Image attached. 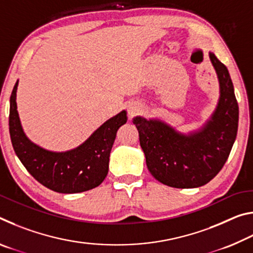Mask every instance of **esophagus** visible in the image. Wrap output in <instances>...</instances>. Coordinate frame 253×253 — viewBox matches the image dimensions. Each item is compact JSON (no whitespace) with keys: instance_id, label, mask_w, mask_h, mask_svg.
<instances>
[{"instance_id":"obj_1","label":"esophagus","mask_w":253,"mask_h":253,"mask_svg":"<svg viewBox=\"0 0 253 253\" xmlns=\"http://www.w3.org/2000/svg\"><path fill=\"white\" fill-rule=\"evenodd\" d=\"M128 116L131 119L132 117L135 116L136 114H138L140 111V106L138 104H130L128 106Z\"/></svg>"}]
</instances>
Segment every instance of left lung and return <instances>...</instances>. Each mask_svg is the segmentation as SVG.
I'll list each match as a JSON object with an SVG mask.
<instances>
[{"instance_id":"left-lung-1","label":"left lung","mask_w":253,"mask_h":253,"mask_svg":"<svg viewBox=\"0 0 253 253\" xmlns=\"http://www.w3.org/2000/svg\"><path fill=\"white\" fill-rule=\"evenodd\" d=\"M209 57L220 96L215 109L199 129L185 134L160 118L132 119L148 170L170 187L194 188L209 183L223 168L237 137L239 106L232 80L215 54L209 52Z\"/></svg>"}]
</instances>
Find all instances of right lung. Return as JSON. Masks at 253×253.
<instances>
[{
    "label": "right lung",
    "mask_w": 253,
    "mask_h": 253,
    "mask_svg": "<svg viewBox=\"0 0 253 253\" xmlns=\"http://www.w3.org/2000/svg\"><path fill=\"white\" fill-rule=\"evenodd\" d=\"M16 81L10 98L11 142L14 152L28 172L42 185L58 193H80L100 185L108 174L111 147L118 128L127 122L123 110L97 128L83 144L66 152H53L29 139L21 124Z\"/></svg>",
    "instance_id": "right-lung-1"
}]
</instances>
